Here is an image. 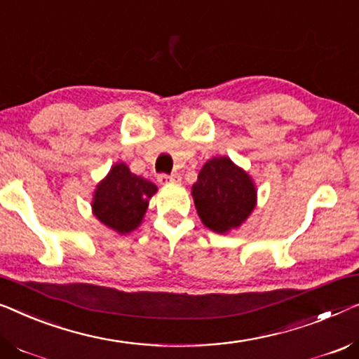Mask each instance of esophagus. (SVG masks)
<instances>
[{
  "label": "esophagus",
  "mask_w": 359,
  "mask_h": 359,
  "mask_svg": "<svg viewBox=\"0 0 359 359\" xmlns=\"http://www.w3.org/2000/svg\"><path fill=\"white\" fill-rule=\"evenodd\" d=\"M182 180L180 174H172V175H168V174H159L158 175V182L161 185H168V184H179Z\"/></svg>",
  "instance_id": "obj_1"
}]
</instances>
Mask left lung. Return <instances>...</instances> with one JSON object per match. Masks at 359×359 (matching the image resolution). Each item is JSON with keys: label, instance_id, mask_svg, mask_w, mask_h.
Segmentation results:
<instances>
[{"label": "left lung", "instance_id": "left-lung-1", "mask_svg": "<svg viewBox=\"0 0 359 359\" xmlns=\"http://www.w3.org/2000/svg\"><path fill=\"white\" fill-rule=\"evenodd\" d=\"M191 196L201 222L217 233L238 229L256 206L253 180L227 156L205 163L191 187Z\"/></svg>", "mask_w": 359, "mask_h": 359}]
</instances>
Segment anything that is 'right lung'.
<instances>
[{"mask_svg":"<svg viewBox=\"0 0 359 359\" xmlns=\"http://www.w3.org/2000/svg\"><path fill=\"white\" fill-rule=\"evenodd\" d=\"M156 191L153 182L132 174L127 164L117 163L96 185L92 210L100 222L124 235L140 226L149 198Z\"/></svg>","mask_w":359,"mask_h":359,"instance_id":"add662e5","label":"right lung"}]
</instances>
